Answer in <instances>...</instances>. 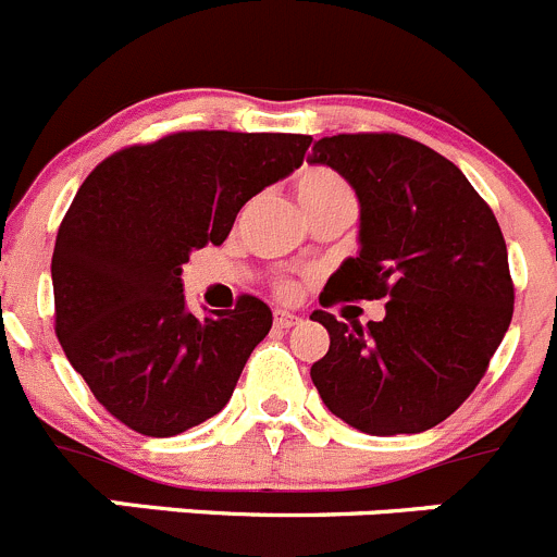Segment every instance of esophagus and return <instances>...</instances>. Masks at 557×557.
<instances>
[{
  "label": "esophagus",
  "mask_w": 557,
  "mask_h": 557,
  "mask_svg": "<svg viewBox=\"0 0 557 557\" xmlns=\"http://www.w3.org/2000/svg\"><path fill=\"white\" fill-rule=\"evenodd\" d=\"M294 324H299V315L288 313V310H274V326L277 330H290Z\"/></svg>",
  "instance_id": "34e87169"
}]
</instances>
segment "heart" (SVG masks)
Wrapping results in <instances>:
<instances>
[{
    "label": "heart",
    "instance_id": "obj_1",
    "mask_svg": "<svg viewBox=\"0 0 557 557\" xmlns=\"http://www.w3.org/2000/svg\"><path fill=\"white\" fill-rule=\"evenodd\" d=\"M294 191L299 206L305 208V214H315V211H324V208L335 206H355V195H351V186L335 173V170L326 168H308L296 175ZM290 285H283V294H288Z\"/></svg>",
    "mask_w": 557,
    "mask_h": 557
}]
</instances>
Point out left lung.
Segmentation results:
<instances>
[{
	"mask_svg": "<svg viewBox=\"0 0 557 557\" xmlns=\"http://www.w3.org/2000/svg\"><path fill=\"white\" fill-rule=\"evenodd\" d=\"M308 161L341 173L360 202L357 258L326 280L321 302L387 299L368 326L310 315L330 332L310 379L362 434L434 429L467 401L511 324L500 225L454 161L401 134L324 137Z\"/></svg>",
	"mask_w": 557,
	"mask_h": 557,
	"instance_id": "8db88e82",
	"label": "left lung"
}]
</instances>
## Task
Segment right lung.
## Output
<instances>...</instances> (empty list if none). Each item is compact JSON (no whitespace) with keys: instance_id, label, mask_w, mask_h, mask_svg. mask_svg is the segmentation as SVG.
I'll use <instances>...</instances> for the list:
<instances>
[{"instance_id":"1","label":"right lung","mask_w":557,"mask_h":557,"mask_svg":"<svg viewBox=\"0 0 557 557\" xmlns=\"http://www.w3.org/2000/svg\"><path fill=\"white\" fill-rule=\"evenodd\" d=\"M308 134L178 132L103 159L51 255L57 337L109 414L175 436L222 412L272 310L242 296L197 319L181 272L222 244L244 202L294 173Z\"/></svg>"}]
</instances>
